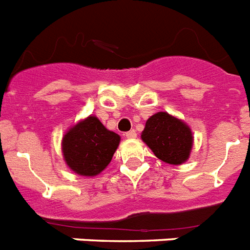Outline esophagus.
<instances>
[{"instance_id":"esophagus-1","label":"esophagus","mask_w":250,"mask_h":250,"mask_svg":"<svg viewBox=\"0 0 250 250\" xmlns=\"http://www.w3.org/2000/svg\"><path fill=\"white\" fill-rule=\"evenodd\" d=\"M125 137L129 138V139H134V138H137V133H135V130H130L125 134Z\"/></svg>"}]
</instances>
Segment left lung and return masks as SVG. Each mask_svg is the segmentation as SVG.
Returning a JSON list of instances; mask_svg holds the SVG:
<instances>
[{"label":"left lung","instance_id":"1","mask_svg":"<svg viewBox=\"0 0 250 250\" xmlns=\"http://www.w3.org/2000/svg\"><path fill=\"white\" fill-rule=\"evenodd\" d=\"M142 139L153 150L156 157L170 165L185 162L193 146L189 126L167 112L154 113L148 119L142 131Z\"/></svg>","mask_w":250,"mask_h":250}]
</instances>
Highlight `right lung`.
<instances>
[{"mask_svg":"<svg viewBox=\"0 0 250 250\" xmlns=\"http://www.w3.org/2000/svg\"><path fill=\"white\" fill-rule=\"evenodd\" d=\"M120 137L107 130L97 117L89 116L65 134L62 152L67 166L83 176H96L112 160Z\"/></svg>","mask_w":250,"mask_h":250,"instance_id":"add662e5","label":"right lung"}]
</instances>
